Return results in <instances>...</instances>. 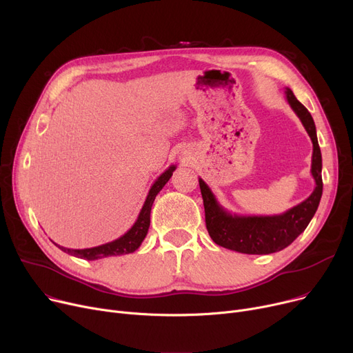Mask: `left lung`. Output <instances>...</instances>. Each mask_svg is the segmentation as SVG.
Segmentation results:
<instances>
[{"mask_svg": "<svg viewBox=\"0 0 353 353\" xmlns=\"http://www.w3.org/2000/svg\"><path fill=\"white\" fill-rule=\"evenodd\" d=\"M286 99L307 132L312 144V176L314 179V190L299 203L298 206L276 216H237L228 212L217 201L210 188L199 179L203 205H205L206 228L213 242L246 254H269L288 248L293 240L305 232L309 221L314 216L322 197V154L316 137V127L307 108L298 101L293 91L286 88Z\"/></svg>", "mask_w": 353, "mask_h": 353, "instance_id": "8db88e82", "label": "left lung"}]
</instances>
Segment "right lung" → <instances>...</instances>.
I'll return each instance as SVG.
<instances>
[{
  "label": "right lung",
  "mask_w": 353,
  "mask_h": 353,
  "mask_svg": "<svg viewBox=\"0 0 353 353\" xmlns=\"http://www.w3.org/2000/svg\"><path fill=\"white\" fill-rule=\"evenodd\" d=\"M174 170H176V165L172 164L169 169L157 177V180L153 183L150 190H148V194H147L144 205L139 213L136 223L121 237L113 240V242H108V243H104V245H100L96 248H88V249H67V248H63L54 242L52 243L57 248H60L63 252H65L71 256L80 257V259H85V261H97V259H103V257H108V256H120V254H128V253L136 252L140 248V245L143 243V240L148 232V228H150V212H152L153 201H154L157 193L164 188V184L170 180Z\"/></svg>",
  "instance_id": "add662e5"
}]
</instances>
